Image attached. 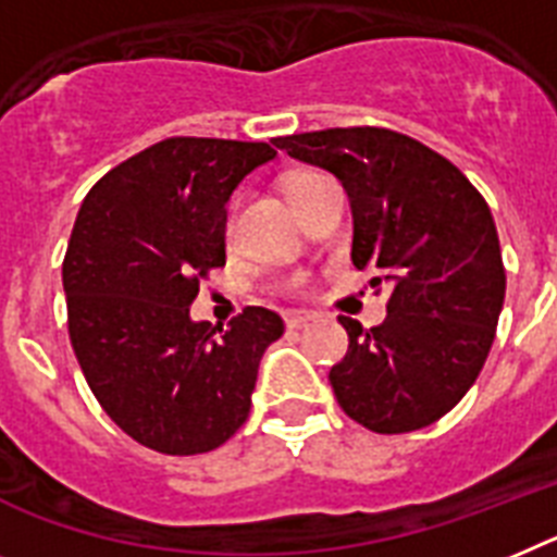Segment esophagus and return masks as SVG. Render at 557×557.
Returning a JSON list of instances; mask_svg holds the SVG:
<instances>
[{
    "label": "esophagus",
    "mask_w": 557,
    "mask_h": 557,
    "mask_svg": "<svg viewBox=\"0 0 557 557\" xmlns=\"http://www.w3.org/2000/svg\"><path fill=\"white\" fill-rule=\"evenodd\" d=\"M314 317H317L314 311H302V308H297V311H286V317H283V320H286L288 329H300V325L311 322Z\"/></svg>",
    "instance_id": "34e87169"
}]
</instances>
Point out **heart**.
Returning <instances> with one entry per match:
<instances>
[{
	"instance_id": "heart-1",
	"label": "heart",
	"mask_w": 557,
	"mask_h": 557,
	"mask_svg": "<svg viewBox=\"0 0 557 557\" xmlns=\"http://www.w3.org/2000/svg\"><path fill=\"white\" fill-rule=\"evenodd\" d=\"M317 177H322V175H317V172H297V175H292V177H288V184H286L288 195L300 191L302 186L311 184V181H317Z\"/></svg>"
}]
</instances>
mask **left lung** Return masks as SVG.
Returning <instances> with one entry per match:
<instances>
[{"mask_svg":"<svg viewBox=\"0 0 557 557\" xmlns=\"http://www.w3.org/2000/svg\"><path fill=\"white\" fill-rule=\"evenodd\" d=\"M274 147L343 181L350 260L391 288L382 325L339 317L348 354L329 373L339 408L373 433L428 428L473 387L495 339L507 274L487 200L447 158L394 129H320Z\"/></svg>","mask_w":557,"mask_h":557,"instance_id":"obj_1","label":"left lung"}]
</instances>
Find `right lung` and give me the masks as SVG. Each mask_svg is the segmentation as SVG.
Here are the masks:
<instances>
[{
    "instance_id": "add662e5",
    "label": "right lung",
    "mask_w": 557,
    "mask_h": 557,
    "mask_svg": "<svg viewBox=\"0 0 557 557\" xmlns=\"http://www.w3.org/2000/svg\"><path fill=\"white\" fill-rule=\"evenodd\" d=\"M260 141L166 138L107 172L84 198L64 257L70 343L112 422L149 450L221 447L251 408L274 311L228 329L189 317L200 280L226 265V203L274 161Z\"/></svg>"
}]
</instances>
